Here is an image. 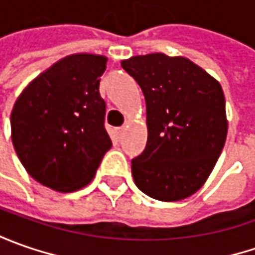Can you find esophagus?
I'll list each match as a JSON object with an SVG mask.
<instances>
[{
	"label": "esophagus",
	"mask_w": 255,
	"mask_h": 255,
	"mask_svg": "<svg viewBox=\"0 0 255 255\" xmlns=\"http://www.w3.org/2000/svg\"><path fill=\"white\" fill-rule=\"evenodd\" d=\"M113 133H115L116 139H118V140H121V139H122L123 133H125V128H116V129L113 130Z\"/></svg>",
	"instance_id": "34e87169"
}]
</instances>
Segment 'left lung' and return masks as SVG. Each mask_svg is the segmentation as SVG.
<instances>
[{"instance_id": "left-lung-1", "label": "left lung", "mask_w": 255, "mask_h": 255, "mask_svg": "<svg viewBox=\"0 0 255 255\" xmlns=\"http://www.w3.org/2000/svg\"><path fill=\"white\" fill-rule=\"evenodd\" d=\"M122 68L146 99L147 143L132 160L134 184L156 200H183L209 179L226 143L221 85L184 56L137 55Z\"/></svg>"}]
</instances>
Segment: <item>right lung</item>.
I'll list each match as a JSON object with an SVG mask.
<instances>
[{
	"label": "right lung",
	"mask_w": 255,
	"mask_h": 255,
	"mask_svg": "<svg viewBox=\"0 0 255 255\" xmlns=\"http://www.w3.org/2000/svg\"><path fill=\"white\" fill-rule=\"evenodd\" d=\"M108 58L74 54L36 76L11 112V137L31 177L56 191L92 180L112 147L99 93Z\"/></svg>",
	"instance_id": "add662e5"
}]
</instances>
